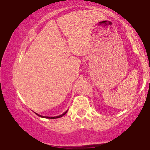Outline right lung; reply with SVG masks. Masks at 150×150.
<instances>
[{
  "instance_id": "1",
  "label": "right lung",
  "mask_w": 150,
  "mask_h": 150,
  "mask_svg": "<svg viewBox=\"0 0 150 150\" xmlns=\"http://www.w3.org/2000/svg\"><path fill=\"white\" fill-rule=\"evenodd\" d=\"M67 112V111H65L64 113H63L62 115H59V116H57V117H46V116H42V115H39V114H38V113H35L37 115H38V116H40V117H43V118H48V119H57V118H59V117H63V115H65V113H66V112Z\"/></svg>"
}]
</instances>
